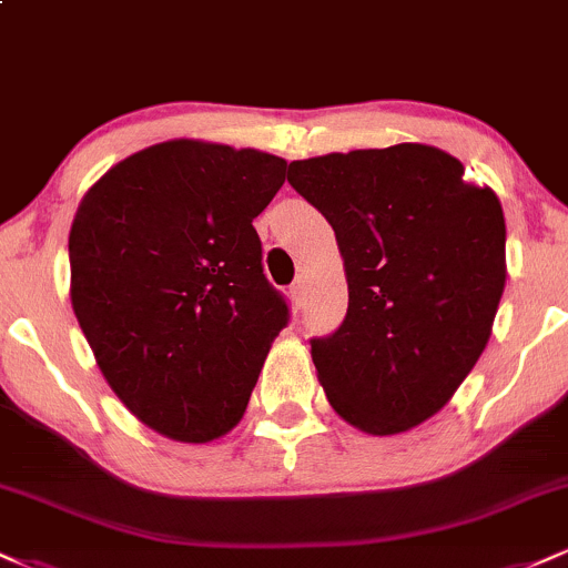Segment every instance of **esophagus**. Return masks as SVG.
<instances>
[{
  "label": "esophagus",
  "instance_id": "esophagus-1",
  "mask_svg": "<svg viewBox=\"0 0 568 568\" xmlns=\"http://www.w3.org/2000/svg\"><path fill=\"white\" fill-rule=\"evenodd\" d=\"M291 298L293 304H296V310H302L306 304V280L304 277H296L291 285Z\"/></svg>",
  "mask_w": 568,
  "mask_h": 568
}]
</instances>
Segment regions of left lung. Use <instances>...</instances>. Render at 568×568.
Listing matches in <instances>:
<instances>
[{
  "mask_svg": "<svg viewBox=\"0 0 568 568\" xmlns=\"http://www.w3.org/2000/svg\"><path fill=\"white\" fill-rule=\"evenodd\" d=\"M288 184L334 226L347 272L342 325L310 338L328 403L371 435L422 425L491 336L507 277L497 194L425 143L296 160Z\"/></svg>",
  "mask_w": 568,
  "mask_h": 568,
  "instance_id": "left-lung-1",
  "label": "left lung"
}]
</instances>
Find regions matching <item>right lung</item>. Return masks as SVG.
Listing matches in <instances>:
<instances>
[{
	"label": "right lung",
	"instance_id": "add662e5",
	"mask_svg": "<svg viewBox=\"0 0 568 568\" xmlns=\"http://www.w3.org/2000/svg\"><path fill=\"white\" fill-rule=\"evenodd\" d=\"M283 181L275 154L179 139L122 160L77 207L74 315L109 387L168 438L230 433L291 321L253 230Z\"/></svg>",
	"mask_w": 568,
	"mask_h": 568
}]
</instances>
